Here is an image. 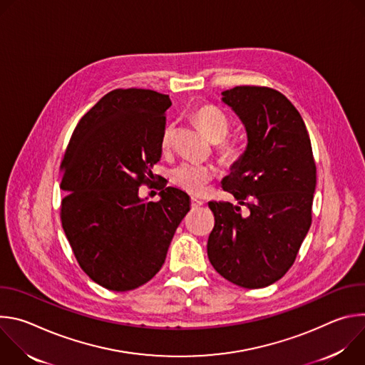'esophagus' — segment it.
Returning <instances> with one entry per match:
<instances>
[{"label": "esophagus", "mask_w": 365, "mask_h": 365, "mask_svg": "<svg viewBox=\"0 0 365 365\" xmlns=\"http://www.w3.org/2000/svg\"><path fill=\"white\" fill-rule=\"evenodd\" d=\"M190 205H192V207H199V206H202V205H203V202H202L200 199L192 197V199H190Z\"/></svg>", "instance_id": "obj_1"}]
</instances>
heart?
<instances>
[{
  "mask_svg": "<svg viewBox=\"0 0 365 365\" xmlns=\"http://www.w3.org/2000/svg\"><path fill=\"white\" fill-rule=\"evenodd\" d=\"M193 118L207 137H210L212 141H218L217 148L222 162L234 163L241 158L242 154L241 144L235 140L224 138L230 130V121L221 110H218L214 106H200L193 111ZM172 138H173V128L168 125L163 130V134L160 138V147L163 151H168L170 148ZM214 176H215L214 166L199 163V162H182L170 173L172 182L178 187L192 195H200L206 189L207 183L214 179Z\"/></svg>",
  "mask_w": 365,
  "mask_h": 365,
  "instance_id": "1",
  "label": "heart"
}]
</instances>
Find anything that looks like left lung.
Returning <instances> with one entry per match:
<instances>
[{"instance_id":"obj_1","label":"left lung","mask_w":365,"mask_h":365,"mask_svg":"<svg viewBox=\"0 0 365 365\" xmlns=\"http://www.w3.org/2000/svg\"><path fill=\"white\" fill-rule=\"evenodd\" d=\"M222 102L242 121L248 143L222 180L238 205L207 203L215 217L207 257L228 282L259 289L282 279L294 263L312 224L317 165L306 125L283 93L235 86L222 92Z\"/></svg>"}]
</instances>
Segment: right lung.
<instances>
[{
    "label": "right lung",
    "mask_w": 365,
    "mask_h": 365,
    "mask_svg": "<svg viewBox=\"0 0 365 365\" xmlns=\"http://www.w3.org/2000/svg\"><path fill=\"white\" fill-rule=\"evenodd\" d=\"M169 95L114 89L81 118L62 162L61 220L81 269L114 292L151 280L166 259L189 195L162 187L160 200L138 196L162 158Z\"/></svg>",
    "instance_id": "add662e5"
}]
</instances>
